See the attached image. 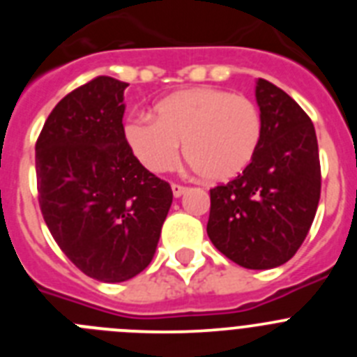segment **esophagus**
<instances>
[{
  "label": "esophagus",
  "mask_w": 357,
  "mask_h": 357,
  "mask_svg": "<svg viewBox=\"0 0 357 357\" xmlns=\"http://www.w3.org/2000/svg\"><path fill=\"white\" fill-rule=\"evenodd\" d=\"M172 189H173V195H175V197H182V195L188 191V188H185V185H181V184H172Z\"/></svg>",
  "instance_id": "esophagus-1"
}]
</instances>
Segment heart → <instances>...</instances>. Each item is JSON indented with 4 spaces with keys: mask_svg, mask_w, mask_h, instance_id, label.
I'll use <instances>...</instances> for the list:
<instances>
[{
    "mask_svg": "<svg viewBox=\"0 0 357 357\" xmlns=\"http://www.w3.org/2000/svg\"><path fill=\"white\" fill-rule=\"evenodd\" d=\"M157 116L135 112L125 139L150 172L172 169L182 153L209 181H229L254 159L263 137V116L250 98L214 87L175 93L155 107Z\"/></svg>",
    "mask_w": 357,
    "mask_h": 357,
    "instance_id": "1",
    "label": "heart"
}]
</instances>
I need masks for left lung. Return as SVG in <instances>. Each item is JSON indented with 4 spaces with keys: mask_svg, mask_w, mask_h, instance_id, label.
<instances>
[{
    "mask_svg": "<svg viewBox=\"0 0 357 357\" xmlns=\"http://www.w3.org/2000/svg\"><path fill=\"white\" fill-rule=\"evenodd\" d=\"M255 98L263 137L234 181L211 189L207 234L225 257L248 270H268L301 248L317 214L321 175L309 116L289 94L259 78Z\"/></svg>",
    "mask_w": 357,
    "mask_h": 357,
    "instance_id": "1",
    "label": "left lung"
}]
</instances>
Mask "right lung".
<instances>
[{
  "mask_svg": "<svg viewBox=\"0 0 357 357\" xmlns=\"http://www.w3.org/2000/svg\"><path fill=\"white\" fill-rule=\"evenodd\" d=\"M125 82L96 77L56 103L36 144L39 206L75 266L102 282L141 273L173 202L125 139Z\"/></svg>",
  "mask_w": 357,
  "mask_h": 357,
  "instance_id": "1",
  "label": "right lung"
}]
</instances>
